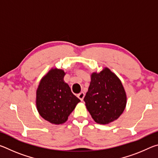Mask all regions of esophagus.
I'll use <instances>...</instances> for the list:
<instances>
[{"label": "esophagus", "instance_id": "34e87169", "mask_svg": "<svg viewBox=\"0 0 158 158\" xmlns=\"http://www.w3.org/2000/svg\"><path fill=\"white\" fill-rule=\"evenodd\" d=\"M84 96H85V93H83V92H81L79 93V94L77 95V97L79 98V99H80V100H81V101H83V100H84Z\"/></svg>", "mask_w": 158, "mask_h": 158}]
</instances>
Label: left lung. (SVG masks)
I'll return each mask as SVG.
<instances>
[{"label":"left lung","mask_w":158,"mask_h":158,"mask_svg":"<svg viewBox=\"0 0 158 158\" xmlns=\"http://www.w3.org/2000/svg\"><path fill=\"white\" fill-rule=\"evenodd\" d=\"M84 100L93 119L97 123L107 124L121 116L127 98L119 79L105 68L100 73H93Z\"/></svg>","instance_id":"1"}]
</instances>
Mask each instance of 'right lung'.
Here are the masks:
<instances>
[{"label":"right lung","instance_id":"1","mask_svg":"<svg viewBox=\"0 0 158 158\" xmlns=\"http://www.w3.org/2000/svg\"><path fill=\"white\" fill-rule=\"evenodd\" d=\"M62 69H51L42 79L36 93L37 109L40 116L53 124H61L68 118L80 100L63 81Z\"/></svg>","mask_w":158,"mask_h":158}]
</instances>
